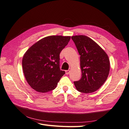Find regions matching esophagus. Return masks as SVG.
<instances>
[{"label":"esophagus","mask_w":129,"mask_h":129,"mask_svg":"<svg viewBox=\"0 0 129 129\" xmlns=\"http://www.w3.org/2000/svg\"><path fill=\"white\" fill-rule=\"evenodd\" d=\"M70 73V70H69L65 71V73H66V74H67V75L69 74Z\"/></svg>","instance_id":"34e87169"}]
</instances>
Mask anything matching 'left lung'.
Segmentation results:
<instances>
[{"instance_id": "8db88e82", "label": "left lung", "mask_w": 129, "mask_h": 129, "mask_svg": "<svg viewBox=\"0 0 129 129\" xmlns=\"http://www.w3.org/2000/svg\"><path fill=\"white\" fill-rule=\"evenodd\" d=\"M80 55L81 79L74 83L78 91L95 92L106 80L110 72L108 55L96 43L85 35L72 37Z\"/></svg>"}]
</instances>
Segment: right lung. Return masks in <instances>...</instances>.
<instances>
[{"mask_svg":"<svg viewBox=\"0 0 129 129\" xmlns=\"http://www.w3.org/2000/svg\"><path fill=\"white\" fill-rule=\"evenodd\" d=\"M70 37L52 35L43 38L33 45L22 59L23 73L31 88L39 92L55 89L65 74L60 69V53L70 41Z\"/></svg>","mask_w":129,"mask_h":129,"instance_id":"1","label":"right lung"}]
</instances>
